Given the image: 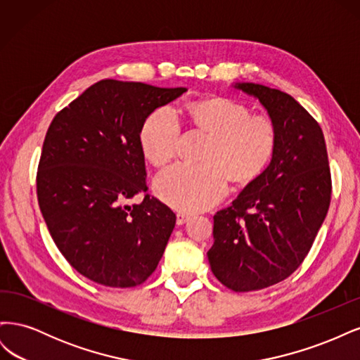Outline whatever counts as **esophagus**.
<instances>
[{"label": "esophagus", "mask_w": 360, "mask_h": 360, "mask_svg": "<svg viewBox=\"0 0 360 360\" xmlns=\"http://www.w3.org/2000/svg\"><path fill=\"white\" fill-rule=\"evenodd\" d=\"M189 219H191V214L189 213H184V212H179L177 213V224L179 225L186 224Z\"/></svg>", "instance_id": "1"}]
</instances>
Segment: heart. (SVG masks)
Instances as JSON below:
<instances>
[{
    "mask_svg": "<svg viewBox=\"0 0 360 360\" xmlns=\"http://www.w3.org/2000/svg\"><path fill=\"white\" fill-rule=\"evenodd\" d=\"M189 114L210 134L200 165L177 163L155 180L159 197L179 210L195 212L216 204L228 192V180L249 183L264 172L278 147V127L267 114L233 99L210 97L189 106ZM181 122L172 106H159L139 129V147L156 167L167 165L177 153Z\"/></svg>",
    "mask_w": 360,
    "mask_h": 360,
    "instance_id": "heart-1",
    "label": "heart"
}]
</instances>
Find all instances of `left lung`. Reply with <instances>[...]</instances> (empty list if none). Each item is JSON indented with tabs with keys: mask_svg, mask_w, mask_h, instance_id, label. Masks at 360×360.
I'll list each match as a JSON object with an SVG mask.
<instances>
[{
	"mask_svg": "<svg viewBox=\"0 0 360 360\" xmlns=\"http://www.w3.org/2000/svg\"><path fill=\"white\" fill-rule=\"evenodd\" d=\"M236 89L257 97L278 127L270 165L213 216V275L245 292L278 284L303 263L328 214L332 177L323 130L296 99L252 82Z\"/></svg>",
	"mask_w": 360,
	"mask_h": 360,
	"instance_id": "1",
	"label": "left lung"
}]
</instances>
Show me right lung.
Segmentation results:
<instances>
[{
    "label": "right lung",
    "instance_id": "obj_1",
    "mask_svg": "<svg viewBox=\"0 0 360 360\" xmlns=\"http://www.w3.org/2000/svg\"><path fill=\"white\" fill-rule=\"evenodd\" d=\"M186 89L102 79L53 117L37 169V200L51 237L85 278L114 288L153 274L176 213L147 193L139 129ZM143 191L145 200L129 206Z\"/></svg>",
    "mask_w": 360,
    "mask_h": 360
}]
</instances>
